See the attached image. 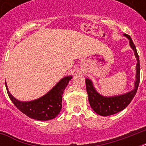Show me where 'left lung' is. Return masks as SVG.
Here are the masks:
<instances>
[{"mask_svg": "<svg viewBox=\"0 0 146 146\" xmlns=\"http://www.w3.org/2000/svg\"><path fill=\"white\" fill-rule=\"evenodd\" d=\"M126 37L129 40V44L134 50L135 56L137 60L136 64V80L135 82V88L131 92H129L126 94L121 96H113V97H104L98 93L93 86V84L90 80H86V91L89 96V102L91 108L94 111L101 116L112 115L117 113L119 111H123L126 108L129 104L131 102L133 98L136 95L137 89H138L139 81H140V65H139V57L137 54L136 46L132 41L131 38L129 35L124 34Z\"/></svg>", "mask_w": 146, "mask_h": 146, "instance_id": "1", "label": "left lung"}]
</instances>
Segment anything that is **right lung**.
<instances>
[{
    "instance_id": "add662e5",
    "label": "right lung",
    "mask_w": 146,
    "mask_h": 146,
    "mask_svg": "<svg viewBox=\"0 0 146 146\" xmlns=\"http://www.w3.org/2000/svg\"><path fill=\"white\" fill-rule=\"evenodd\" d=\"M72 76H66L60 80L58 83L46 95L38 99L31 102H19L8 91L10 100L15 106L29 117L38 120H48L56 117L62 108V97L64 91Z\"/></svg>"
}]
</instances>
